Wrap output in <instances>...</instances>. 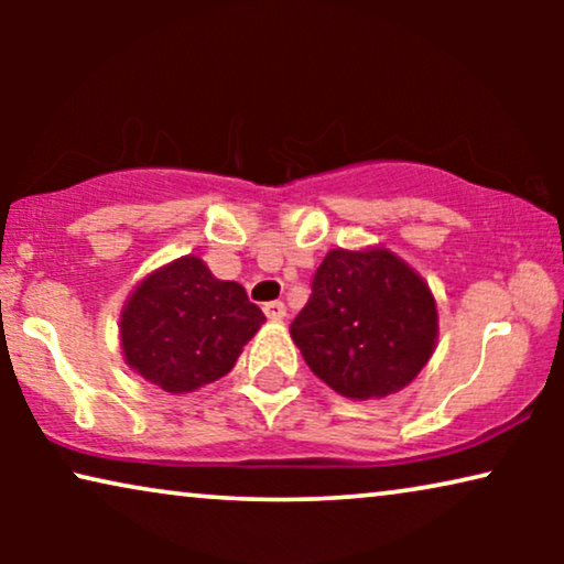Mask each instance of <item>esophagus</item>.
Here are the masks:
<instances>
[{
  "label": "esophagus",
  "mask_w": 564,
  "mask_h": 564,
  "mask_svg": "<svg viewBox=\"0 0 564 564\" xmlns=\"http://www.w3.org/2000/svg\"><path fill=\"white\" fill-rule=\"evenodd\" d=\"M264 313L269 321H284V315H288V307H284L282 300H272V303L264 305Z\"/></svg>",
  "instance_id": "34e87169"
}]
</instances>
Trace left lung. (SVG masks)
<instances>
[{
    "label": "left lung",
    "instance_id": "obj_1",
    "mask_svg": "<svg viewBox=\"0 0 564 564\" xmlns=\"http://www.w3.org/2000/svg\"><path fill=\"white\" fill-rule=\"evenodd\" d=\"M290 336L338 395L380 400L411 384L434 354L436 300L429 282L384 246L330 249Z\"/></svg>",
    "mask_w": 564,
    "mask_h": 564
}]
</instances>
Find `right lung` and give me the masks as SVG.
<instances>
[{
  "mask_svg": "<svg viewBox=\"0 0 564 564\" xmlns=\"http://www.w3.org/2000/svg\"><path fill=\"white\" fill-rule=\"evenodd\" d=\"M238 282L215 280L199 257L153 269L120 311L126 365L164 392H195L234 369L264 323Z\"/></svg>",
  "mask_w": 564,
  "mask_h": 564,
  "instance_id": "obj_1",
  "label": "right lung"
}]
</instances>
